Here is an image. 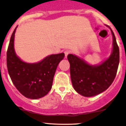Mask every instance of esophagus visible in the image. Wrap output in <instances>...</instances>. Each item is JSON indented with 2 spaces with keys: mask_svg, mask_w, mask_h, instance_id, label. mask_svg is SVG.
I'll return each mask as SVG.
<instances>
[{
  "mask_svg": "<svg viewBox=\"0 0 126 126\" xmlns=\"http://www.w3.org/2000/svg\"><path fill=\"white\" fill-rule=\"evenodd\" d=\"M70 51L69 50V49H66V50L64 51V54H65V57H67V56H68V54H69L70 53Z\"/></svg>",
  "mask_w": 126,
  "mask_h": 126,
  "instance_id": "obj_1",
  "label": "esophagus"
}]
</instances>
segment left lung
Masks as SVG:
<instances>
[{"label":"left lung","mask_w":126,"mask_h":126,"mask_svg":"<svg viewBox=\"0 0 126 126\" xmlns=\"http://www.w3.org/2000/svg\"><path fill=\"white\" fill-rule=\"evenodd\" d=\"M111 32L112 52L110 58L100 65H89L76 56H67L72 83L74 89L82 96L91 97L101 93L109 88L115 78L120 62V51L112 30Z\"/></svg>","instance_id":"obj_1"}]
</instances>
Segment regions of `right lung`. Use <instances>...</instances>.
I'll return each mask as SVG.
<instances>
[{"label":"right lung","mask_w":126,"mask_h":126,"mask_svg":"<svg viewBox=\"0 0 126 126\" xmlns=\"http://www.w3.org/2000/svg\"><path fill=\"white\" fill-rule=\"evenodd\" d=\"M16 29L12 33L7 50L8 73L14 85L23 96L32 99L42 97L51 89L57 67L64 59V54L51 55L34 64L22 62L14 49Z\"/></svg>","instance_id":"obj_1"}]
</instances>
